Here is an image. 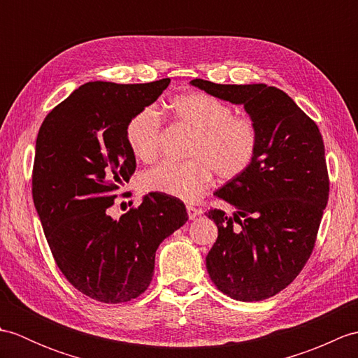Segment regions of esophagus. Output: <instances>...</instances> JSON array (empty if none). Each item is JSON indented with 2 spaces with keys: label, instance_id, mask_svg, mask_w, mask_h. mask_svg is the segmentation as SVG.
<instances>
[{
  "label": "esophagus",
  "instance_id": "obj_1",
  "mask_svg": "<svg viewBox=\"0 0 358 358\" xmlns=\"http://www.w3.org/2000/svg\"><path fill=\"white\" fill-rule=\"evenodd\" d=\"M186 210H187V215H189V218H191V220H195L196 217L201 215V210L194 208V206H187Z\"/></svg>",
  "mask_w": 358,
  "mask_h": 358
}]
</instances>
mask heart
<instances>
[{"label":"heart","mask_w":358,"mask_h":358,"mask_svg":"<svg viewBox=\"0 0 358 358\" xmlns=\"http://www.w3.org/2000/svg\"><path fill=\"white\" fill-rule=\"evenodd\" d=\"M169 108L173 118L194 132L187 148L191 158L187 162L166 159L143 172V191L195 201L210 185L214 172L222 180H234L252 166L260 144L254 120L234 115L231 104L203 92L175 96ZM126 138L136 158L155 159L162 149L158 110L149 106L136 112L127 123Z\"/></svg>","instance_id":"1"}]
</instances>
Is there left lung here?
<instances>
[{
  "label": "left lung",
  "mask_w": 358,
  "mask_h": 358,
  "mask_svg": "<svg viewBox=\"0 0 358 358\" xmlns=\"http://www.w3.org/2000/svg\"><path fill=\"white\" fill-rule=\"evenodd\" d=\"M204 92L241 104L258 127L252 166L215 192L235 212L210 209L218 237L206 257L220 291L260 301L291 285L313 252L329 178L317 124L283 90L268 85H215L195 78Z\"/></svg>",
  "instance_id": "left-lung-1"
}]
</instances>
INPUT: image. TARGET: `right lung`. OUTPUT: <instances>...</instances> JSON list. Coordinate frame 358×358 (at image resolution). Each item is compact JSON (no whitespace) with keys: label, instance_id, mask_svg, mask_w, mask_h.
Instances as JSON below:
<instances>
[{"label":"right lung","instance_id":"right-lung-1","mask_svg":"<svg viewBox=\"0 0 358 358\" xmlns=\"http://www.w3.org/2000/svg\"><path fill=\"white\" fill-rule=\"evenodd\" d=\"M171 80L144 85L90 81L52 109L36 136L32 195L52 255L90 299L124 303L146 291L155 252L187 222L185 204L149 194L112 218L117 189L135 172L126 127Z\"/></svg>","mask_w":358,"mask_h":358}]
</instances>
